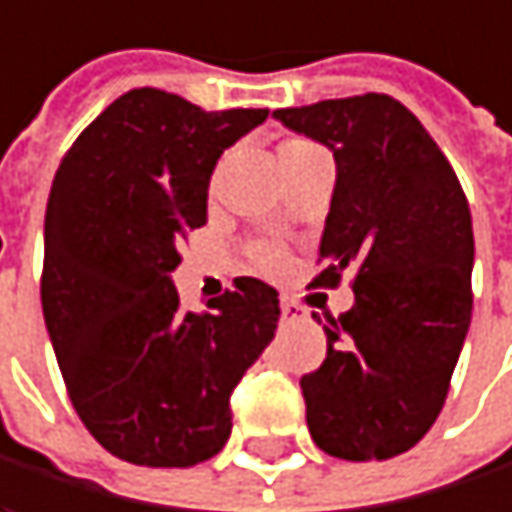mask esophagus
Instances as JSON below:
<instances>
[{
    "instance_id": "34e87169",
    "label": "esophagus",
    "mask_w": 512,
    "mask_h": 512,
    "mask_svg": "<svg viewBox=\"0 0 512 512\" xmlns=\"http://www.w3.org/2000/svg\"><path fill=\"white\" fill-rule=\"evenodd\" d=\"M280 310H283V322H304L307 319V310L295 301H283Z\"/></svg>"
}]
</instances>
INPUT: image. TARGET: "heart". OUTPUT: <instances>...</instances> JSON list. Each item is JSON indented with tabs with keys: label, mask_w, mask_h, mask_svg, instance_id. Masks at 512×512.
Wrapping results in <instances>:
<instances>
[{
	"label": "heart",
	"mask_w": 512,
	"mask_h": 512,
	"mask_svg": "<svg viewBox=\"0 0 512 512\" xmlns=\"http://www.w3.org/2000/svg\"><path fill=\"white\" fill-rule=\"evenodd\" d=\"M310 148H316V145H310V142H301V139H295V142H286L283 148H280V157H289V154H298V151H310ZM250 259H253V265L259 268V271H265V274H280V271H286V253L280 250V247H274V244H256L253 250H250Z\"/></svg>",
	"instance_id": "b5f03b06"
}]
</instances>
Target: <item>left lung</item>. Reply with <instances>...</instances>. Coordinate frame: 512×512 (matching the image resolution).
Returning a JSON list of instances; mask_svg holds the SVG:
<instances>
[{
  "label": "left lung",
  "instance_id": "left-lung-1",
  "mask_svg": "<svg viewBox=\"0 0 512 512\" xmlns=\"http://www.w3.org/2000/svg\"><path fill=\"white\" fill-rule=\"evenodd\" d=\"M334 151L337 184L313 286L355 271V304L325 328L328 355L301 379L313 441L349 462L411 450L435 423L471 325L474 232L435 139L390 95L274 110Z\"/></svg>",
  "mask_w": 512,
  "mask_h": 512
}]
</instances>
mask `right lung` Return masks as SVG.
Masks as SVG:
<instances>
[{
  "instance_id": "right-lung-1",
  "label": "right lung",
  "mask_w": 512,
  "mask_h": 512,
  "mask_svg": "<svg viewBox=\"0 0 512 512\" xmlns=\"http://www.w3.org/2000/svg\"><path fill=\"white\" fill-rule=\"evenodd\" d=\"M265 119L130 89L56 169L44 322L80 420L125 462L190 468L220 453L229 396L274 340L280 298L268 283L238 277L205 313H187L172 283L178 247L208 220L220 154Z\"/></svg>"
}]
</instances>
